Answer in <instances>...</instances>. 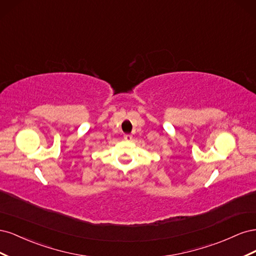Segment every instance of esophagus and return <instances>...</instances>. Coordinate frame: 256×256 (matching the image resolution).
Masks as SVG:
<instances>
[{
	"label": "esophagus",
	"mask_w": 256,
	"mask_h": 256,
	"mask_svg": "<svg viewBox=\"0 0 256 256\" xmlns=\"http://www.w3.org/2000/svg\"><path fill=\"white\" fill-rule=\"evenodd\" d=\"M124 138H125L126 141H131V140H132V136H131V134H124Z\"/></svg>",
	"instance_id": "1"
}]
</instances>
